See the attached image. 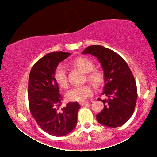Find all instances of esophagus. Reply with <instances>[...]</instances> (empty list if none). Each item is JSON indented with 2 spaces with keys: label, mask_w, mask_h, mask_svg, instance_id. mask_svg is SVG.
<instances>
[{
  "label": "esophagus",
  "mask_w": 157,
  "mask_h": 157,
  "mask_svg": "<svg viewBox=\"0 0 157 157\" xmlns=\"http://www.w3.org/2000/svg\"><path fill=\"white\" fill-rule=\"evenodd\" d=\"M88 103H89V102H85V101H83V102H80V105L81 106H83V105H87Z\"/></svg>",
  "instance_id": "34e87169"
}]
</instances>
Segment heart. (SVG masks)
I'll use <instances>...</instances> for the list:
<instances>
[{"instance_id":"heart-1","label":"heart","mask_w":157,"mask_h":157,"mask_svg":"<svg viewBox=\"0 0 157 157\" xmlns=\"http://www.w3.org/2000/svg\"><path fill=\"white\" fill-rule=\"evenodd\" d=\"M74 64L80 70L87 74V79L96 86H100L104 80V77L100 71H93V62L86 57H79L74 61ZM55 79L60 87L66 89L68 87V77L66 69L64 66L59 65L55 71ZM93 94V88L90 85L75 86L67 91L66 96L70 101L83 102Z\"/></svg>"}]
</instances>
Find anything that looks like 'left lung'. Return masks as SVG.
<instances>
[{"label":"left lung","instance_id":"left-lung-1","mask_svg":"<svg viewBox=\"0 0 157 157\" xmlns=\"http://www.w3.org/2000/svg\"><path fill=\"white\" fill-rule=\"evenodd\" d=\"M82 54H90L97 58L104 72L103 91L107 99L101 100L104 109L97 115L102 125L120 127L132 116L137 99L135 79L128 64L120 55L104 46H88Z\"/></svg>","mask_w":157,"mask_h":157}]
</instances>
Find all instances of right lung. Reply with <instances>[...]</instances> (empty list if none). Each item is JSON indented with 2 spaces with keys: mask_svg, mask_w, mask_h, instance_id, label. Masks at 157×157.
<instances>
[{
  "mask_svg": "<svg viewBox=\"0 0 157 157\" xmlns=\"http://www.w3.org/2000/svg\"><path fill=\"white\" fill-rule=\"evenodd\" d=\"M70 55L63 52L46 55L32 66L29 77V105L32 117L41 129L55 136H65L75 129L80 109L77 102L61 107L63 97L55 79L57 65Z\"/></svg>",
  "mask_w": 157,
  "mask_h": 157,
  "instance_id": "1",
  "label": "right lung"
}]
</instances>
